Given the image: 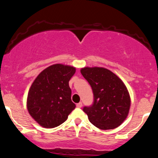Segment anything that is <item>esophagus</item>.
<instances>
[{
    "label": "esophagus",
    "mask_w": 158,
    "mask_h": 158,
    "mask_svg": "<svg viewBox=\"0 0 158 158\" xmlns=\"http://www.w3.org/2000/svg\"><path fill=\"white\" fill-rule=\"evenodd\" d=\"M81 106H82V103H81V102H79V103H77V108H81Z\"/></svg>",
    "instance_id": "34e87169"
}]
</instances>
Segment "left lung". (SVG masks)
Instances as JSON below:
<instances>
[{"label": "left lung", "instance_id": "8db88e82", "mask_svg": "<svg viewBox=\"0 0 158 158\" xmlns=\"http://www.w3.org/2000/svg\"><path fill=\"white\" fill-rule=\"evenodd\" d=\"M94 93V104L83 110L94 126L102 130L113 129L126 120L131 98L126 85L110 70L99 67L80 70Z\"/></svg>", "mask_w": 158, "mask_h": 158}]
</instances>
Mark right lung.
<instances>
[{"instance_id":"add662e5","label":"right lung","mask_w":158,"mask_h":158,"mask_svg":"<svg viewBox=\"0 0 158 158\" xmlns=\"http://www.w3.org/2000/svg\"><path fill=\"white\" fill-rule=\"evenodd\" d=\"M76 72L70 65L55 64L45 68L29 90L27 108L34 120L44 128H55L76 108L69 81Z\"/></svg>"}]
</instances>
